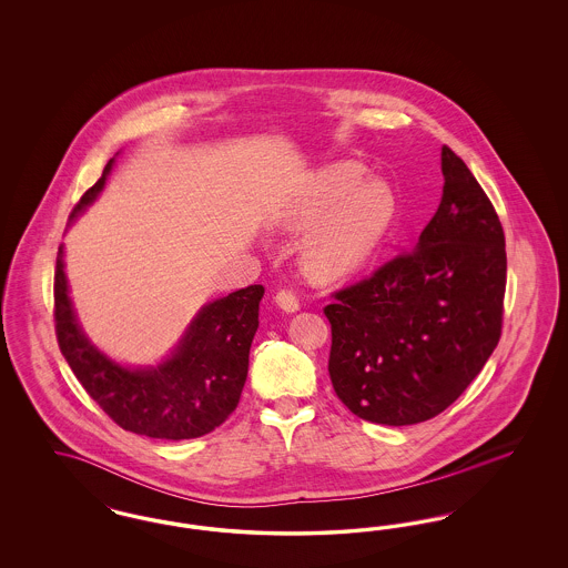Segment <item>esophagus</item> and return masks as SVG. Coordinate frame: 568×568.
I'll return each mask as SVG.
<instances>
[{
    "label": "esophagus",
    "instance_id": "34e87169",
    "mask_svg": "<svg viewBox=\"0 0 568 568\" xmlns=\"http://www.w3.org/2000/svg\"><path fill=\"white\" fill-rule=\"evenodd\" d=\"M274 302H276L283 311H287V313H294V311L300 308V297H297L296 290H290V287L278 290L276 296H274Z\"/></svg>",
    "mask_w": 568,
    "mask_h": 568
}]
</instances>
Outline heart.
Masks as SVG:
<instances>
[{"label": "heart", "mask_w": 568, "mask_h": 568, "mask_svg": "<svg viewBox=\"0 0 568 568\" xmlns=\"http://www.w3.org/2000/svg\"><path fill=\"white\" fill-rule=\"evenodd\" d=\"M396 195L383 181H366L359 163H334L317 172L283 216L290 227H308L306 266L322 278H338L364 266L387 236Z\"/></svg>", "instance_id": "obj_1"}]
</instances>
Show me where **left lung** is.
Instances as JSON below:
<instances>
[{
  "instance_id": "obj_1",
  "label": "left lung",
  "mask_w": 568,
  "mask_h": 568,
  "mask_svg": "<svg viewBox=\"0 0 568 568\" xmlns=\"http://www.w3.org/2000/svg\"><path fill=\"white\" fill-rule=\"evenodd\" d=\"M443 197L419 244L336 290L327 371L353 415L410 426L454 405L503 334L507 251L496 209L443 146Z\"/></svg>"
}]
</instances>
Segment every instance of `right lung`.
<instances>
[{"label":"right lung","instance_id":"right-lung-1","mask_svg":"<svg viewBox=\"0 0 568 568\" xmlns=\"http://www.w3.org/2000/svg\"><path fill=\"white\" fill-rule=\"evenodd\" d=\"M102 179L82 193L70 219L104 187ZM63 248L54 266V334L59 349L84 392L128 433L183 440L213 433L239 406L248 349L257 329L262 285H248L202 308L174 355L158 368L128 371L98 352L77 324L63 274Z\"/></svg>","mask_w":568,"mask_h":568}]
</instances>
